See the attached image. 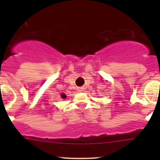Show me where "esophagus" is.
Here are the masks:
<instances>
[{
  "mask_svg": "<svg viewBox=\"0 0 160 160\" xmlns=\"http://www.w3.org/2000/svg\"><path fill=\"white\" fill-rule=\"evenodd\" d=\"M78 90H79V91H83V88H79V89H78Z\"/></svg>",
  "mask_w": 160,
  "mask_h": 160,
  "instance_id": "obj_1",
  "label": "esophagus"
}]
</instances>
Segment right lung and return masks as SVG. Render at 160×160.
Segmentation results:
<instances>
[{
  "mask_svg": "<svg viewBox=\"0 0 160 160\" xmlns=\"http://www.w3.org/2000/svg\"><path fill=\"white\" fill-rule=\"evenodd\" d=\"M61 97H62V98H67V96H66V94H65V93H62V94L61 95Z\"/></svg>",
  "mask_w": 160,
  "mask_h": 160,
  "instance_id": "obj_1",
  "label": "right lung"
}]
</instances>
